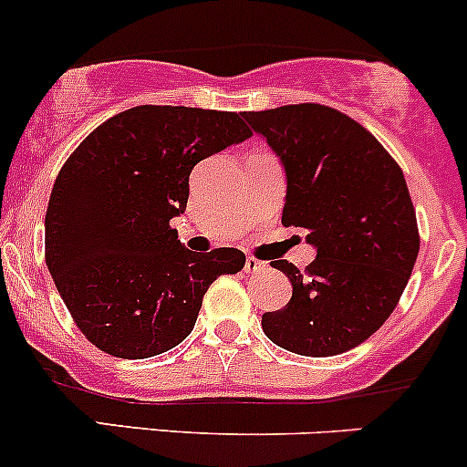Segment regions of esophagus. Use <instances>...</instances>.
<instances>
[{
  "label": "esophagus",
  "instance_id": "obj_1",
  "mask_svg": "<svg viewBox=\"0 0 467 467\" xmlns=\"http://www.w3.org/2000/svg\"><path fill=\"white\" fill-rule=\"evenodd\" d=\"M266 266H268V264L257 260V257H246V266H244V271H246V273H260Z\"/></svg>",
  "mask_w": 467,
  "mask_h": 467
}]
</instances>
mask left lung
<instances>
[{
  "mask_svg": "<svg viewBox=\"0 0 467 467\" xmlns=\"http://www.w3.org/2000/svg\"><path fill=\"white\" fill-rule=\"evenodd\" d=\"M244 119L285 167L282 223L303 228L317 248L305 273L271 262L294 294L264 314V334L296 355H341L393 314L416 264L420 237L402 169L364 126L321 103Z\"/></svg>",
  "mask_w": 467,
  "mask_h": 467,
  "instance_id": "1",
  "label": "left lung"
}]
</instances>
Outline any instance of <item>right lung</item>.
<instances>
[{
  "instance_id": "1",
  "label": "right lung",
  "mask_w": 467,
  "mask_h": 467,
  "mask_svg": "<svg viewBox=\"0 0 467 467\" xmlns=\"http://www.w3.org/2000/svg\"><path fill=\"white\" fill-rule=\"evenodd\" d=\"M251 135L237 112L138 106L69 155L47 205L45 260L92 346L162 355L190 337L212 282L242 271V251H187L169 221L185 212L192 169Z\"/></svg>"
}]
</instances>
